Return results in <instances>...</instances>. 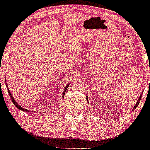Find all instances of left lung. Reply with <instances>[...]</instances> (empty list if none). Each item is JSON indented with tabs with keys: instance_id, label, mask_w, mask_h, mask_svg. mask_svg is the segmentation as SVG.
Returning <instances> with one entry per match:
<instances>
[{
	"instance_id": "1",
	"label": "left lung",
	"mask_w": 150,
	"mask_h": 150,
	"mask_svg": "<svg viewBox=\"0 0 150 150\" xmlns=\"http://www.w3.org/2000/svg\"><path fill=\"white\" fill-rule=\"evenodd\" d=\"M140 99H141V97H140L139 98V99L138 100H137V103H136V105H134V109H135L137 107V106H138V105H139V102H140ZM86 100H87V98H86Z\"/></svg>"
}]
</instances>
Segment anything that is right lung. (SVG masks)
<instances>
[{
	"mask_svg": "<svg viewBox=\"0 0 150 150\" xmlns=\"http://www.w3.org/2000/svg\"><path fill=\"white\" fill-rule=\"evenodd\" d=\"M68 87H69V84H68V85L66 86V87L65 88V89H64V93H63V97L64 96V95H65V92H66V89H67V88H68ZM8 94H9V95H10L11 100V101L13 102V104H14V105L16 106V107L17 108H18V109H19V110H24V111L27 110H26V109H24V108H21V106L19 105H18V103H16V101H15V100H14V99L13 98V96H12V95H11V92H9V90L8 91ZM28 112H29V110L28 111Z\"/></svg>",
	"mask_w": 150,
	"mask_h": 150,
	"instance_id": "add662e5",
	"label": "right lung"
}]
</instances>
